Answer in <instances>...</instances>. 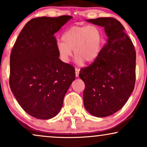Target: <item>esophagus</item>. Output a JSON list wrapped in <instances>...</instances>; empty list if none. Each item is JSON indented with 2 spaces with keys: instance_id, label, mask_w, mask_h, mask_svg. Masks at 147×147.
<instances>
[{
  "instance_id": "1",
  "label": "esophagus",
  "mask_w": 147,
  "mask_h": 147,
  "mask_svg": "<svg viewBox=\"0 0 147 147\" xmlns=\"http://www.w3.org/2000/svg\"><path fill=\"white\" fill-rule=\"evenodd\" d=\"M75 70H76V76L77 78H78V77H79L80 69H78V68H76V69H75Z\"/></svg>"
}]
</instances>
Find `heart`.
<instances>
[{"label": "heart", "instance_id": "heart-1", "mask_svg": "<svg viewBox=\"0 0 147 147\" xmlns=\"http://www.w3.org/2000/svg\"><path fill=\"white\" fill-rule=\"evenodd\" d=\"M104 32L99 26H74L66 30L62 36L63 41H57L56 47L59 57L64 63H68L72 56H76V62L82 66L86 61L93 63L101 53L104 43Z\"/></svg>", "mask_w": 147, "mask_h": 147}]
</instances>
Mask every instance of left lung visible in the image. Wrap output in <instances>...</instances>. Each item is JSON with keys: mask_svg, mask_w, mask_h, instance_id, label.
<instances>
[{"mask_svg": "<svg viewBox=\"0 0 147 147\" xmlns=\"http://www.w3.org/2000/svg\"><path fill=\"white\" fill-rule=\"evenodd\" d=\"M104 27L108 39L100 54L79 76L85 84V109L97 117L113 115L123 107L136 80V50L119 21L113 18L86 20Z\"/></svg>", "mask_w": 147, "mask_h": 147, "instance_id": "1", "label": "left lung"}]
</instances>
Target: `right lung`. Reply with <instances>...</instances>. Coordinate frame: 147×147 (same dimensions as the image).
Here are the masks:
<instances>
[{
  "label": "right lung",
  "instance_id": "obj_1",
  "mask_svg": "<svg viewBox=\"0 0 147 147\" xmlns=\"http://www.w3.org/2000/svg\"><path fill=\"white\" fill-rule=\"evenodd\" d=\"M72 17L30 20L18 36L10 55L9 85L25 112L39 119L55 117L76 78L73 66L59 59L54 35Z\"/></svg>",
  "mask_w": 147,
  "mask_h": 147
}]
</instances>
